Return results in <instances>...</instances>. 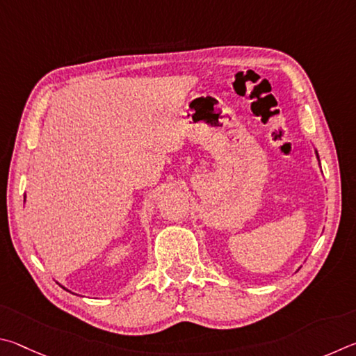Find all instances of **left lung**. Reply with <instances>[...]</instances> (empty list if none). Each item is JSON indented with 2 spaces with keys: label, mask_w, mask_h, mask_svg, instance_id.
<instances>
[{
  "label": "left lung",
  "mask_w": 356,
  "mask_h": 356,
  "mask_svg": "<svg viewBox=\"0 0 356 356\" xmlns=\"http://www.w3.org/2000/svg\"><path fill=\"white\" fill-rule=\"evenodd\" d=\"M314 152H316V158L319 159V154H317V149H316V148H314ZM319 165H321V161H319Z\"/></svg>",
  "instance_id": "left-lung-1"
}]
</instances>
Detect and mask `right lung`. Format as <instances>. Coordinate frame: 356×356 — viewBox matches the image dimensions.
I'll return each instance as SVG.
<instances>
[{"label": "right lung", "mask_w": 356, "mask_h": 356, "mask_svg": "<svg viewBox=\"0 0 356 356\" xmlns=\"http://www.w3.org/2000/svg\"><path fill=\"white\" fill-rule=\"evenodd\" d=\"M24 197H26V195H24ZM59 286H62V284H59ZM62 289H65V291H68V289L65 288V286H62ZM68 292H70V291H68ZM72 294H73V292H72Z\"/></svg>", "instance_id": "1"}]
</instances>
